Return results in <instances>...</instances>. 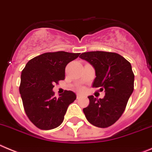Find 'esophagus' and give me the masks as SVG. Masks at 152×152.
Listing matches in <instances>:
<instances>
[{"label": "esophagus", "instance_id": "34e87169", "mask_svg": "<svg viewBox=\"0 0 152 152\" xmlns=\"http://www.w3.org/2000/svg\"><path fill=\"white\" fill-rule=\"evenodd\" d=\"M82 97V95L81 94H79V93H77V94H76V98H77V99H79V98H80Z\"/></svg>", "mask_w": 152, "mask_h": 152}]
</instances>
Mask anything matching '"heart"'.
<instances>
[{"label":"heart","instance_id":"b5f03b06","mask_svg":"<svg viewBox=\"0 0 152 152\" xmlns=\"http://www.w3.org/2000/svg\"><path fill=\"white\" fill-rule=\"evenodd\" d=\"M79 89H80V90H83V88H79Z\"/></svg>","mask_w":152,"mask_h":152}]
</instances>
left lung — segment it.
Masks as SVG:
<instances>
[{"instance_id": "8db88e82", "label": "left lung", "mask_w": 152, "mask_h": 152, "mask_svg": "<svg viewBox=\"0 0 152 152\" xmlns=\"http://www.w3.org/2000/svg\"><path fill=\"white\" fill-rule=\"evenodd\" d=\"M94 66L93 88L104 91V98L88 96L89 104L83 108L86 119L92 125L107 128L119 120L134 89V73L129 61L114 52L90 51L79 56Z\"/></svg>"}]
</instances>
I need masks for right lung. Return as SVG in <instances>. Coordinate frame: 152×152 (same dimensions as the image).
Listing matches in <instances>:
<instances>
[{"mask_svg": "<svg viewBox=\"0 0 152 152\" xmlns=\"http://www.w3.org/2000/svg\"><path fill=\"white\" fill-rule=\"evenodd\" d=\"M80 53L48 52L30 60L23 69L20 93L24 110L30 121L39 129L49 130L64 121L68 106L76 95L65 90L54 97V85L65 79L66 65Z\"/></svg>", "mask_w": 152, "mask_h": 152, "instance_id": "add662e5", "label": "right lung"}]
</instances>
